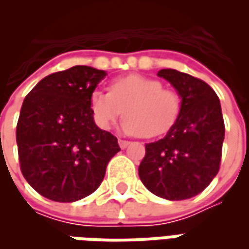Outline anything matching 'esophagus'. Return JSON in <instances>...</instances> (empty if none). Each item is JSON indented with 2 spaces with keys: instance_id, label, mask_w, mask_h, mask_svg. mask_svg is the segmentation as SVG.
<instances>
[{
  "instance_id": "obj_1",
  "label": "esophagus",
  "mask_w": 249,
  "mask_h": 249,
  "mask_svg": "<svg viewBox=\"0 0 249 249\" xmlns=\"http://www.w3.org/2000/svg\"><path fill=\"white\" fill-rule=\"evenodd\" d=\"M119 145H120V148H121V149H125L126 146L129 145V141L121 140V139H120V140H119Z\"/></svg>"
}]
</instances>
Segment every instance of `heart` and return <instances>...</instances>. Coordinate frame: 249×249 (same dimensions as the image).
Returning a JSON list of instances; mask_svg holds the SVG:
<instances>
[{"label": "heart", "mask_w": 249, "mask_h": 249, "mask_svg": "<svg viewBox=\"0 0 249 249\" xmlns=\"http://www.w3.org/2000/svg\"><path fill=\"white\" fill-rule=\"evenodd\" d=\"M109 89L94 90L89 101L94 123L103 130L110 129L125 114L121 124L124 133L159 137L172 128L181 112L178 93L164 89L156 78L128 74L113 80Z\"/></svg>", "instance_id": "heart-1"}]
</instances>
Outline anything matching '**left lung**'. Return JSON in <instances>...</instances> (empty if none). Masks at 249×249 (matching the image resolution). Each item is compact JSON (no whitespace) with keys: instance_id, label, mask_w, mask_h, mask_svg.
Here are the masks:
<instances>
[{"instance_id":"8db88e82","label":"left lung","mask_w":249,"mask_h":249,"mask_svg":"<svg viewBox=\"0 0 249 249\" xmlns=\"http://www.w3.org/2000/svg\"><path fill=\"white\" fill-rule=\"evenodd\" d=\"M157 76L176 89L181 112L161 140L146 144L139 176L159 197L185 200L203 192L219 172L225 133L221 105L203 80L175 69Z\"/></svg>"}]
</instances>
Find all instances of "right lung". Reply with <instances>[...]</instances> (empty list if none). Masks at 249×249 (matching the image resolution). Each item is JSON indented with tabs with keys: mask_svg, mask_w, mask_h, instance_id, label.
<instances>
[{
	"mask_svg": "<svg viewBox=\"0 0 249 249\" xmlns=\"http://www.w3.org/2000/svg\"><path fill=\"white\" fill-rule=\"evenodd\" d=\"M105 76L73 66L42 78L25 97L16 132L19 165L44 197L71 203L89 196L120 151L117 139L96 125L89 104Z\"/></svg>",
	"mask_w": 249,
	"mask_h": 249,
	"instance_id": "obj_1",
	"label": "right lung"
}]
</instances>
